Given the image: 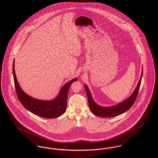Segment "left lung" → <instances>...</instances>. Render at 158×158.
<instances>
[{
	"label": "left lung",
	"mask_w": 158,
	"mask_h": 158,
	"mask_svg": "<svg viewBox=\"0 0 158 158\" xmlns=\"http://www.w3.org/2000/svg\"><path fill=\"white\" fill-rule=\"evenodd\" d=\"M142 75H143V70L142 72V75L140 77V79L138 82L135 90H134L133 93L131 94V95L129 98L117 105H114L109 107L101 106L97 104L92 97L90 90H89L87 86L85 85L84 86H85L86 94L88 98L89 107L90 111L95 115L101 117H113L122 114L123 113L127 111L128 110H129L133 106V104L135 102L139 91V89H140Z\"/></svg>",
	"instance_id": "8db88e82"
}]
</instances>
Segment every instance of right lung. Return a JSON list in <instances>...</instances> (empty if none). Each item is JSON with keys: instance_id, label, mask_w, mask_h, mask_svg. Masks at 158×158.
I'll use <instances>...</instances> for the list:
<instances>
[{"instance_id": "1", "label": "right lung", "mask_w": 158, "mask_h": 158, "mask_svg": "<svg viewBox=\"0 0 158 158\" xmlns=\"http://www.w3.org/2000/svg\"><path fill=\"white\" fill-rule=\"evenodd\" d=\"M15 60L13 63V75L15 89L18 98L22 105L31 113L46 118H54L65 113L67 108V98L70 86L77 78L66 83L61 89L59 95L52 101H43L32 98L26 94L18 82L15 75Z\"/></svg>"}]
</instances>
